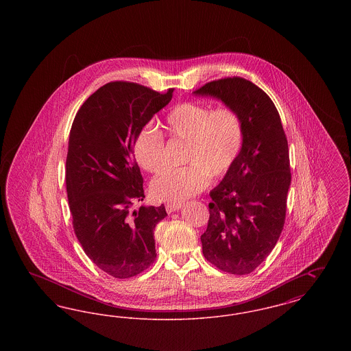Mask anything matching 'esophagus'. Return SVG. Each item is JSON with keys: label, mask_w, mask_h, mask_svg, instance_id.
<instances>
[{"label": "esophagus", "mask_w": 351, "mask_h": 351, "mask_svg": "<svg viewBox=\"0 0 351 351\" xmlns=\"http://www.w3.org/2000/svg\"><path fill=\"white\" fill-rule=\"evenodd\" d=\"M182 206H183L182 204H172V202H169V204L166 205V210H167V213H173V212L179 210Z\"/></svg>", "instance_id": "34e87169"}]
</instances>
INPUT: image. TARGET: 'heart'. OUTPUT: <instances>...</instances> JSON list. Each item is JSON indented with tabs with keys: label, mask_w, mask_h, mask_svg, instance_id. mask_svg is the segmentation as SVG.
<instances>
[{
	"label": "heart",
	"mask_w": 351,
	"mask_h": 351,
	"mask_svg": "<svg viewBox=\"0 0 351 351\" xmlns=\"http://www.w3.org/2000/svg\"><path fill=\"white\" fill-rule=\"evenodd\" d=\"M165 129L171 139L184 141L183 167L168 168L151 183L159 201L182 202L201 192L212 179L223 178L238 160L245 142V128L237 110L229 106L210 109L200 102H180L168 112ZM136 163L150 173L166 166L162 133L142 128L134 138Z\"/></svg>",
	"instance_id": "obj_1"
}]
</instances>
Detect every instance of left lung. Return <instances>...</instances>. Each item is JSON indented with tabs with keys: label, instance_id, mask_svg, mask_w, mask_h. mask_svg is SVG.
<instances>
[{
	"label": "left lung",
	"instance_id": "8db88e82",
	"mask_svg": "<svg viewBox=\"0 0 351 351\" xmlns=\"http://www.w3.org/2000/svg\"><path fill=\"white\" fill-rule=\"evenodd\" d=\"M195 93L217 97L243 122V149L209 193L201 243L205 259L221 271L247 275L267 258L283 230L291 184L287 136L267 93L243 77L213 80Z\"/></svg>",
	"mask_w": 351,
	"mask_h": 351
}]
</instances>
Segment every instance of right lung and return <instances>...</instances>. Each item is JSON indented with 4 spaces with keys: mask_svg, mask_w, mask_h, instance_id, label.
I'll list each match as a JSON object with an SVG mask.
<instances>
[{
    "mask_svg": "<svg viewBox=\"0 0 351 351\" xmlns=\"http://www.w3.org/2000/svg\"><path fill=\"white\" fill-rule=\"evenodd\" d=\"M130 82H110L76 113L68 141L66 185L75 234L86 256L117 279L150 267L154 230L165 205L141 206L143 178L133 156L136 133L172 99Z\"/></svg>",
    "mask_w": 351,
    "mask_h": 351,
    "instance_id": "add662e5",
    "label": "right lung"
}]
</instances>
